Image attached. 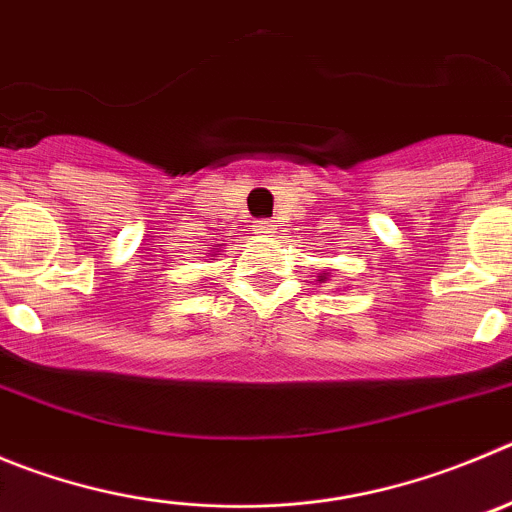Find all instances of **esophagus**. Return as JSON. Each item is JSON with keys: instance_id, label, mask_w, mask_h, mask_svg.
Masks as SVG:
<instances>
[{"instance_id": "34e87169", "label": "esophagus", "mask_w": 512, "mask_h": 512, "mask_svg": "<svg viewBox=\"0 0 512 512\" xmlns=\"http://www.w3.org/2000/svg\"><path fill=\"white\" fill-rule=\"evenodd\" d=\"M272 227H275V224H272L270 219H262V222H257V232H270Z\"/></svg>"}]
</instances>
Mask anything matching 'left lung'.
<instances>
[{"label":"left lung","mask_w":512,"mask_h":512,"mask_svg":"<svg viewBox=\"0 0 512 512\" xmlns=\"http://www.w3.org/2000/svg\"><path fill=\"white\" fill-rule=\"evenodd\" d=\"M321 280H323V278H321Z\"/></svg>","instance_id":"8db88e82"}]
</instances>
